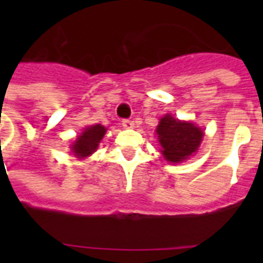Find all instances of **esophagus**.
<instances>
[{"label":"esophagus","instance_id":"1","mask_svg":"<svg viewBox=\"0 0 263 263\" xmlns=\"http://www.w3.org/2000/svg\"><path fill=\"white\" fill-rule=\"evenodd\" d=\"M122 126L125 129H132V127H134V122L130 120H122Z\"/></svg>","mask_w":263,"mask_h":263}]
</instances>
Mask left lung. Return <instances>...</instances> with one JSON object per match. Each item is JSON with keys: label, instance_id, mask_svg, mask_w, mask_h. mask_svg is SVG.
I'll return each instance as SVG.
<instances>
[{"label": "left lung", "instance_id": "8db88e82", "mask_svg": "<svg viewBox=\"0 0 263 263\" xmlns=\"http://www.w3.org/2000/svg\"><path fill=\"white\" fill-rule=\"evenodd\" d=\"M155 132L162 146L160 152L171 163L183 162L195 154L204 137L203 130L194 122L176 120L171 115L160 118Z\"/></svg>", "mask_w": 263, "mask_h": 263}]
</instances>
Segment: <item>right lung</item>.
I'll use <instances>...</instances> for the list:
<instances>
[{
    "label": "right lung",
    "instance_id": "1",
    "mask_svg": "<svg viewBox=\"0 0 263 263\" xmlns=\"http://www.w3.org/2000/svg\"><path fill=\"white\" fill-rule=\"evenodd\" d=\"M105 132L106 127L100 124L84 129V132L80 136H78L75 142L72 143V154L76 155V158H79V159L89 157L92 153L97 150L100 141L105 136Z\"/></svg>",
    "mask_w": 263,
    "mask_h": 263
}]
</instances>
